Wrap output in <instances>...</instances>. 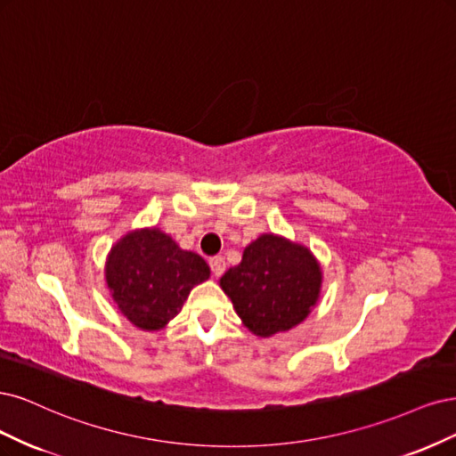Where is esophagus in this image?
I'll use <instances>...</instances> for the list:
<instances>
[{
  "mask_svg": "<svg viewBox=\"0 0 456 456\" xmlns=\"http://www.w3.org/2000/svg\"><path fill=\"white\" fill-rule=\"evenodd\" d=\"M208 263H210V269H212L214 276H222V274L225 273V259H224V257L216 256V257H212Z\"/></svg>",
  "mask_w": 456,
  "mask_h": 456,
  "instance_id": "obj_1",
  "label": "esophagus"
}]
</instances>
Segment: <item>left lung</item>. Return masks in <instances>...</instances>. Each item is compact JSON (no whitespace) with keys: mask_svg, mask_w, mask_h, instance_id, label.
Here are the masks:
<instances>
[{"mask_svg":"<svg viewBox=\"0 0 456 456\" xmlns=\"http://www.w3.org/2000/svg\"><path fill=\"white\" fill-rule=\"evenodd\" d=\"M219 286L249 331L271 337L311 314L322 269L306 246L271 232L244 248L242 261L219 278Z\"/></svg>","mask_w":456,"mask_h":456,"instance_id":"left-lung-1","label":"left lung"}]
</instances>
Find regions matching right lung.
Instances as JSON below:
<instances>
[{"instance_id": "obj_1", "label": "right lung", "mask_w": 456, "mask_h": 456, "mask_svg": "<svg viewBox=\"0 0 456 456\" xmlns=\"http://www.w3.org/2000/svg\"><path fill=\"white\" fill-rule=\"evenodd\" d=\"M210 267L157 227L126 232L106 261L111 297L136 328L163 330L182 311L189 291L208 281Z\"/></svg>"}]
</instances>
